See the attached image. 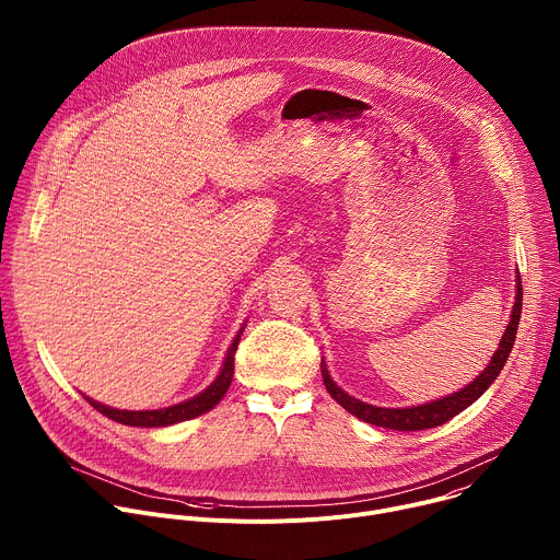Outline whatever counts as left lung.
<instances>
[{
  "label": "left lung",
  "instance_id": "8db88e82",
  "mask_svg": "<svg viewBox=\"0 0 560 560\" xmlns=\"http://www.w3.org/2000/svg\"><path fill=\"white\" fill-rule=\"evenodd\" d=\"M521 305H523V285L518 279L516 285V303L512 310V322L508 324V330L501 339L499 350L494 352L490 365L478 374L469 385H465L460 392H454L450 396L439 398V401L425 404V406H417V408H401V410H389V408H376V406H368L363 401H357L354 396L346 394L328 374L326 363H322V374H324V383L326 389L330 392V396L339 406H343L350 415H354L357 419L378 425V428H387V430H398V432H415V430H428V428H436L443 425L445 421L454 419L458 412H463L467 406H471L478 396H481L492 381L499 376V372L503 370L512 348H514V339H516V330H518V322H521Z\"/></svg>",
  "mask_w": 560,
  "mask_h": 560
}]
</instances>
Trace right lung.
Wrapping results in <instances>:
<instances>
[{"instance_id":"obj_1","label":"right lung","mask_w":560,"mask_h":560,"mask_svg":"<svg viewBox=\"0 0 560 560\" xmlns=\"http://www.w3.org/2000/svg\"><path fill=\"white\" fill-rule=\"evenodd\" d=\"M238 335H242V332H238ZM238 335L232 341V346L228 350V357H225V363H223L219 376L214 378V383L210 387H206L201 394L192 396L190 401H186V404L171 406V408H164V410H145V412H132L130 410L128 412V410H115V408L102 406L89 396H84V398L104 417H108L117 423H124V425H135V428H164V425H173V423H179V421L195 419V417L212 410L221 401L223 394L228 392V387L232 383V374H234V352H236V346H238Z\"/></svg>"}]
</instances>
